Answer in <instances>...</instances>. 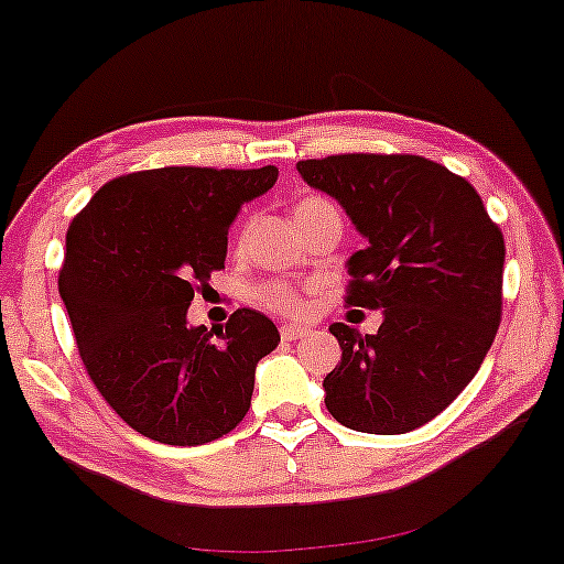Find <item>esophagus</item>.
I'll return each instance as SVG.
<instances>
[{
  "mask_svg": "<svg viewBox=\"0 0 564 564\" xmlns=\"http://www.w3.org/2000/svg\"><path fill=\"white\" fill-rule=\"evenodd\" d=\"M304 334H307V325H296V323L281 325V336L286 338V341H296V338H302Z\"/></svg>",
  "mask_w": 564,
  "mask_h": 564,
  "instance_id": "1",
  "label": "esophagus"
}]
</instances>
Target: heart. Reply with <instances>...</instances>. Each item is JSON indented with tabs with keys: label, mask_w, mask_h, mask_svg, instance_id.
<instances>
[{
	"label": "heart",
	"mask_w": 564,
	"mask_h": 564,
	"mask_svg": "<svg viewBox=\"0 0 564 564\" xmlns=\"http://www.w3.org/2000/svg\"><path fill=\"white\" fill-rule=\"evenodd\" d=\"M325 205L323 199H302L300 205L294 207V220L310 209ZM257 302L264 304V307L275 310V312H286V315H294V312H302L304 300H302V291L291 283H264V286L257 289Z\"/></svg>",
	"instance_id": "heart-1"
}]
</instances>
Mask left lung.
Listing matches in <instances>:
<instances>
[{"mask_svg": "<svg viewBox=\"0 0 564 564\" xmlns=\"http://www.w3.org/2000/svg\"><path fill=\"white\" fill-rule=\"evenodd\" d=\"M368 247L349 257L347 304L383 310L378 334L330 325L341 362L325 406L362 433L415 431L473 381L501 321L505 236L476 188L417 154L302 160Z\"/></svg>", "mask_w": 564, "mask_h": 564, "instance_id": "obj_1", "label": "left lung"}]
</instances>
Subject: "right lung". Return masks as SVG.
Listing matches in <instances>:
<instances>
[{"mask_svg": "<svg viewBox=\"0 0 564 564\" xmlns=\"http://www.w3.org/2000/svg\"><path fill=\"white\" fill-rule=\"evenodd\" d=\"M275 181V165L158 167L105 183L73 217L59 296L88 378L141 436L207 444L249 412L257 362L281 341L273 321L241 307L213 341L186 312L226 268L241 205Z\"/></svg>", "mask_w": 564, "mask_h": 564, "instance_id": "right-lung-1", "label": "right lung"}]
</instances>
